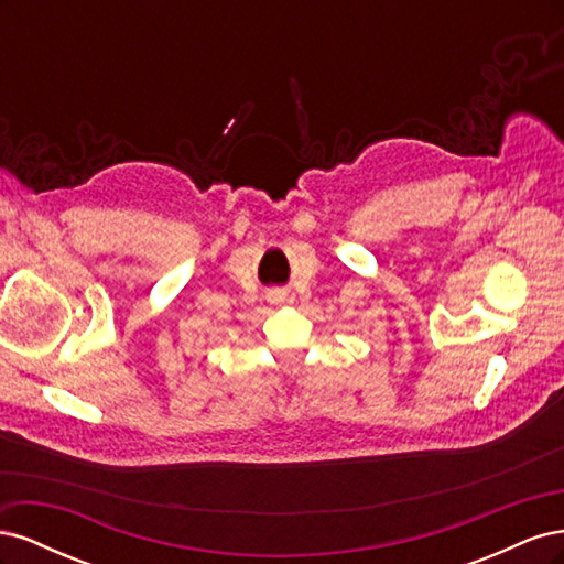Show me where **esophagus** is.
I'll use <instances>...</instances> for the list:
<instances>
[{"label":"esophagus","instance_id":"1","mask_svg":"<svg viewBox=\"0 0 564 564\" xmlns=\"http://www.w3.org/2000/svg\"><path fill=\"white\" fill-rule=\"evenodd\" d=\"M272 296H275V301H280V299H282V294H280V292H275Z\"/></svg>","mask_w":564,"mask_h":564}]
</instances>
